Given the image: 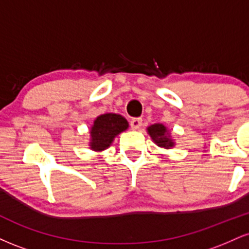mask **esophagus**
Listing matches in <instances>:
<instances>
[{
    "instance_id": "1",
    "label": "esophagus",
    "mask_w": 249,
    "mask_h": 249,
    "mask_svg": "<svg viewBox=\"0 0 249 249\" xmlns=\"http://www.w3.org/2000/svg\"><path fill=\"white\" fill-rule=\"evenodd\" d=\"M142 118H132L130 122L131 128H132V130H138V128H141L142 126Z\"/></svg>"
}]
</instances>
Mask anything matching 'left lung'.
I'll return each mask as SVG.
<instances>
[{
    "label": "left lung",
    "instance_id": "1",
    "mask_svg": "<svg viewBox=\"0 0 249 249\" xmlns=\"http://www.w3.org/2000/svg\"><path fill=\"white\" fill-rule=\"evenodd\" d=\"M147 132L152 138V141L159 147L171 148L174 146V142L171 139L167 127L162 124H153L147 127Z\"/></svg>",
    "mask_w": 249,
    "mask_h": 249
}]
</instances>
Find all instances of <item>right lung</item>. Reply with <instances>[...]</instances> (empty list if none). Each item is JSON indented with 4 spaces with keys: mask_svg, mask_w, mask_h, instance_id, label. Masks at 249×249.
Here are the masks:
<instances>
[{
    "mask_svg": "<svg viewBox=\"0 0 249 249\" xmlns=\"http://www.w3.org/2000/svg\"><path fill=\"white\" fill-rule=\"evenodd\" d=\"M128 127L124 117L117 113H104L98 116L90 130V148L97 152L107 150L113 139Z\"/></svg>",
    "mask_w": 249,
    "mask_h": 249,
    "instance_id": "obj_1",
    "label": "right lung"
}]
</instances>
